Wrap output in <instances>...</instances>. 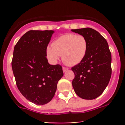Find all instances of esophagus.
<instances>
[{"mask_svg":"<svg viewBox=\"0 0 125 125\" xmlns=\"http://www.w3.org/2000/svg\"><path fill=\"white\" fill-rule=\"evenodd\" d=\"M69 69L67 68V67H63V72H66L67 71H68Z\"/></svg>","mask_w":125,"mask_h":125,"instance_id":"obj_1","label":"esophagus"}]
</instances>
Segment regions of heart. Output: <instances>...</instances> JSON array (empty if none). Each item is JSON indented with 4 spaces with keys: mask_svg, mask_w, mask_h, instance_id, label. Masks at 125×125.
<instances>
[{
    "mask_svg": "<svg viewBox=\"0 0 125 125\" xmlns=\"http://www.w3.org/2000/svg\"><path fill=\"white\" fill-rule=\"evenodd\" d=\"M52 47H48L46 54L52 63H56L62 55V60L69 65L74 66L82 62L88 51V41L82 35L66 33L53 41Z\"/></svg>",
    "mask_w": 125,
    "mask_h": 125,
    "instance_id": "1",
    "label": "heart"
}]
</instances>
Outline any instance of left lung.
<instances>
[{
  "label": "left lung",
  "instance_id": "obj_1",
  "mask_svg": "<svg viewBox=\"0 0 125 125\" xmlns=\"http://www.w3.org/2000/svg\"><path fill=\"white\" fill-rule=\"evenodd\" d=\"M84 36L88 51L82 62L72 67L74 73L72 86L79 97L92 100L104 92L112 74V56L106 40L98 31L90 28L72 29Z\"/></svg>",
  "mask_w": 125,
  "mask_h": 125
}]
</instances>
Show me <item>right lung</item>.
I'll return each instance as SVG.
<instances>
[{
    "mask_svg": "<svg viewBox=\"0 0 125 125\" xmlns=\"http://www.w3.org/2000/svg\"><path fill=\"white\" fill-rule=\"evenodd\" d=\"M53 31H29L14 48L12 61L16 83L22 95L38 105L53 97L58 81L63 76L60 64L51 65L46 49Z\"/></svg>",
    "mask_w": 125,
    "mask_h": 125,
    "instance_id": "add662e5",
    "label": "right lung"
}]
</instances>
